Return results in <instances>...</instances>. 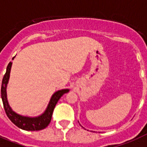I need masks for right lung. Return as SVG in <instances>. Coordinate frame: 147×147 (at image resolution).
<instances>
[{"label": "right lung", "instance_id": "add662e5", "mask_svg": "<svg viewBox=\"0 0 147 147\" xmlns=\"http://www.w3.org/2000/svg\"><path fill=\"white\" fill-rule=\"evenodd\" d=\"M14 58V57H13ZM12 66V62H10L7 67L6 73L4 75L2 80V85H1V98L3 101V108L5 110V112L7 115L8 118L10 119L11 122L14 123L15 125L19 128L24 130H30V131H35V130H40L44 129L49 125L50 123L52 115H53V110L55 108V105L57 104L58 100L65 93L69 92V89H62L57 91L53 94L49 100V105L47 106V109L41 115L35 117H30L22 116L17 114L12 110L10 107V105L8 103L7 98V85L8 81L10 78V69Z\"/></svg>", "mask_w": 147, "mask_h": 147}]
</instances>
